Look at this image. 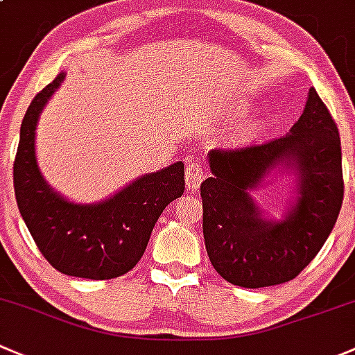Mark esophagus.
<instances>
[{
  "mask_svg": "<svg viewBox=\"0 0 355 355\" xmlns=\"http://www.w3.org/2000/svg\"><path fill=\"white\" fill-rule=\"evenodd\" d=\"M184 178H186V188H188L189 191H196L205 179V171H203L202 164L195 162V160H193V162H189L188 166H186V176Z\"/></svg>",
  "mask_w": 355,
  "mask_h": 355,
  "instance_id": "1",
  "label": "esophagus"
}]
</instances>
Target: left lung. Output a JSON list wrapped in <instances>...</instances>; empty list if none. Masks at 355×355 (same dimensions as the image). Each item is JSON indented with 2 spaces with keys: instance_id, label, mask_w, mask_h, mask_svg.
Wrapping results in <instances>:
<instances>
[{
  "instance_id": "8db88e82",
  "label": "left lung",
  "mask_w": 355,
  "mask_h": 355,
  "mask_svg": "<svg viewBox=\"0 0 355 355\" xmlns=\"http://www.w3.org/2000/svg\"><path fill=\"white\" fill-rule=\"evenodd\" d=\"M282 159L300 171L302 196L286 221L259 217L248 191ZM211 176L200 186L203 237L218 275L239 287L295 279L330 236L343 202L340 135L316 90L286 137L208 152Z\"/></svg>"
}]
</instances>
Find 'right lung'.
<instances>
[{
  "label": "right lung",
  "mask_w": 355,
  "mask_h": 355,
  "mask_svg": "<svg viewBox=\"0 0 355 355\" xmlns=\"http://www.w3.org/2000/svg\"><path fill=\"white\" fill-rule=\"evenodd\" d=\"M64 80L60 73L32 98L13 162L18 210L42 257L69 277L107 280L130 272L144 257L153 225L184 193V164L147 174L97 205H75L46 184L35 160V126L47 98Z\"/></svg>",
  "instance_id": "add662e5"
}]
</instances>
